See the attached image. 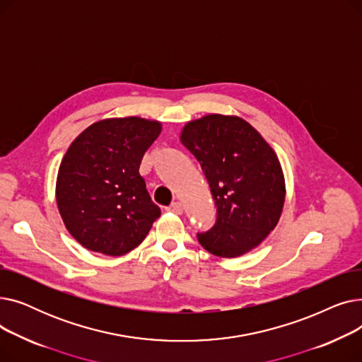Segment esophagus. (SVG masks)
<instances>
[{"label": "esophagus", "instance_id": "esophagus-1", "mask_svg": "<svg viewBox=\"0 0 362 362\" xmlns=\"http://www.w3.org/2000/svg\"><path fill=\"white\" fill-rule=\"evenodd\" d=\"M167 211L175 213V214H182L183 213V206H182L180 202H173V204L167 206Z\"/></svg>", "mask_w": 362, "mask_h": 362}]
</instances>
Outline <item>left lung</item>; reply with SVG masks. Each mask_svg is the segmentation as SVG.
<instances>
[{"label":"left lung","instance_id":"1","mask_svg":"<svg viewBox=\"0 0 362 362\" xmlns=\"http://www.w3.org/2000/svg\"><path fill=\"white\" fill-rule=\"evenodd\" d=\"M182 144L199 161L217 206L210 230L197 233L204 248L235 258L274 229L284 204V177L272 146L245 120L210 114L189 122Z\"/></svg>","mask_w":362,"mask_h":362}]
</instances>
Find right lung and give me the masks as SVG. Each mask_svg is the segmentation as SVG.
Wrapping results in <instances>:
<instances>
[{
  "mask_svg": "<svg viewBox=\"0 0 362 362\" xmlns=\"http://www.w3.org/2000/svg\"><path fill=\"white\" fill-rule=\"evenodd\" d=\"M161 132L141 117L90 124L69 146L57 176V205L86 250L119 257L145 239L160 214L139 165Z\"/></svg>",
  "mask_w": 362,
  "mask_h": 362,
  "instance_id": "right-lung-1",
  "label": "right lung"
}]
</instances>
